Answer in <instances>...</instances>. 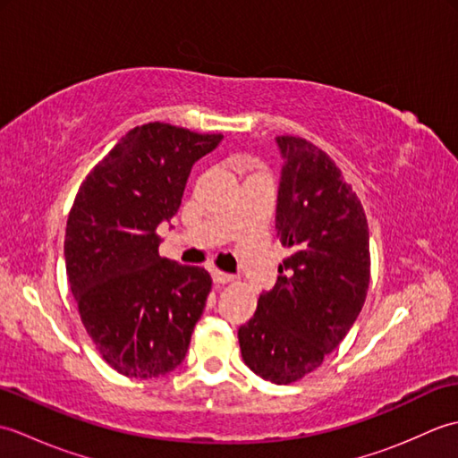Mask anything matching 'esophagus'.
I'll return each mask as SVG.
<instances>
[{"mask_svg":"<svg viewBox=\"0 0 458 458\" xmlns=\"http://www.w3.org/2000/svg\"><path fill=\"white\" fill-rule=\"evenodd\" d=\"M234 279L230 274H224V271H218V269H212V281L216 285H226L230 284V281Z\"/></svg>","mask_w":458,"mask_h":458,"instance_id":"esophagus-1","label":"esophagus"}]
</instances>
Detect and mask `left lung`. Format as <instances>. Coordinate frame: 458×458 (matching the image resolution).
I'll return each instance as SVG.
<instances>
[{
	"mask_svg": "<svg viewBox=\"0 0 458 458\" xmlns=\"http://www.w3.org/2000/svg\"><path fill=\"white\" fill-rule=\"evenodd\" d=\"M277 145V236L291 256L238 340L251 372L287 386L323 364L362 310L369 236L362 202L323 149L299 135H279Z\"/></svg>",
	"mask_w": 458,
	"mask_h": 458,
	"instance_id": "8db88e82",
	"label": "left lung"
}]
</instances>
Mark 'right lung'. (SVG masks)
Instances as JSON below:
<instances>
[{"label": "right lung", "instance_id": "1", "mask_svg": "<svg viewBox=\"0 0 458 458\" xmlns=\"http://www.w3.org/2000/svg\"><path fill=\"white\" fill-rule=\"evenodd\" d=\"M220 140L163 122L138 125L76 192L64 234L68 284L96 350L122 376H165L187 354L212 279L161 258L157 226L177 214L194 161Z\"/></svg>", "mask_w": 458, "mask_h": 458}]
</instances>
